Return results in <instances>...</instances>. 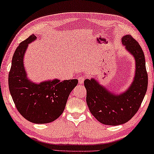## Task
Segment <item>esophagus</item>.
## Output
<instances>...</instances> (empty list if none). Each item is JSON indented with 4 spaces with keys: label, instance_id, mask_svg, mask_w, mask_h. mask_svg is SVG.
<instances>
[{
    "label": "esophagus",
    "instance_id": "34e87169",
    "mask_svg": "<svg viewBox=\"0 0 154 154\" xmlns=\"http://www.w3.org/2000/svg\"><path fill=\"white\" fill-rule=\"evenodd\" d=\"M85 79V78L83 76H80V77H78V80H79V84H83V83H84Z\"/></svg>",
    "mask_w": 154,
    "mask_h": 154
}]
</instances>
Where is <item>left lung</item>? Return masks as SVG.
<instances>
[{
  "label": "left lung",
  "instance_id": "8db88e82",
  "mask_svg": "<svg viewBox=\"0 0 154 154\" xmlns=\"http://www.w3.org/2000/svg\"><path fill=\"white\" fill-rule=\"evenodd\" d=\"M122 43L135 60V77L129 88L116 94L100 85L94 78L84 81L89 111L100 122L106 125H122L132 119L140 107L147 89V72L143 50L131 35L123 36Z\"/></svg>",
  "mask_w": 154,
  "mask_h": 154
}]
</instances>
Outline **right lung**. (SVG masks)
I'll use <instances>...</instances> for the list:
<instances>
[{
    "label": "right lung",
    "mask_w": 154,
    "mask_h": 154,
    "mask_svg": "<svg viewBox=\"0 0 154 154\" xmlns=\"http://www.w3.org/2000/svg\"><path fill=\"white\" fill-rule=\"evenodd\" d=\"M37 38L31 35L19 44L14 53L9 74V91L19 112L29 122L36 124L55 121L65 110L77 79L48 80L33 83L27 77L23 58L28 44Z\"/></svg>",
    "instance_id": "obj_1"
}]
</instances>
